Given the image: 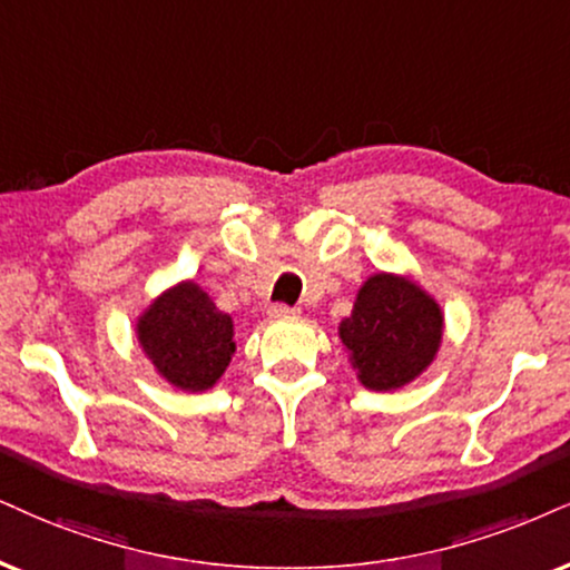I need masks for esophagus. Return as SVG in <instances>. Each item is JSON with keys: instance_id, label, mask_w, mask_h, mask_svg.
Wrapping results in <instances>:
<instances>
[{"instance_id": "obj_1", "label": "esophagus", "mask_w": 570, "mask_h": 570, "mask_svg": "<svg viewBox=\"0 0 570 570\" xmlns=\"http://www.w3.org/2000/svg\"><path fill=\"white\" fill-rule=\"evenodd\" d=\"M296 314H298V308L287 306V304H274L269 308V317H274V320H291V317H296Z\"/></svg>"}]
</instances>
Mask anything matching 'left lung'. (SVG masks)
I'll return each instance as SVG.
<instances>
[{
    "instance_id": "1",
    "label": "left lung",
    "mask_w": 570,
    "mask_h": 570,
    "mask_svg": "<svg viewBox=\"0 0 570 570\" xmlns=\"http://www.w3.org/2000/svg\"><path fill=\"white\" fill-rule=\"evenodd\" d=\"M338 333L364 389L393 391L433 362L444 314L410 279L381 272L362 285L354 312L341 322Z\"/></svg>"
}]
</instances>
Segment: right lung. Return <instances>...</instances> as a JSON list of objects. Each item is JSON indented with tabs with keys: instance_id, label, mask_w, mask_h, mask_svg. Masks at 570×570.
I'll return each instance as SVG.
<instances>
[{
	"instance_id": "obj_1",
	"label": "right lung",
	"mask_w": 570,
	"mask_h": 570,
	"mask_svg": "<svg viewBox=\"0 0 570 570\" xmlns=\"http://www.w3.org/2000/svg\"><path fill=\"white\" fill-rule=\"evenodd\" d=\"M232 317L195 283H179L156 298L137 322L147 360L181 391H206L235 354Z\"/></svg>"
}]
</instances>
